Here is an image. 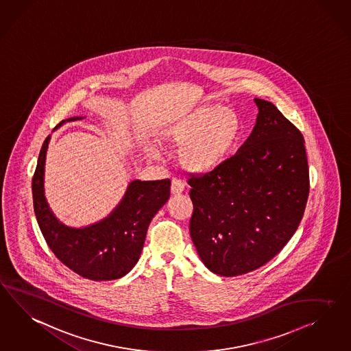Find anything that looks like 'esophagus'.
I'll return each mask as SVG.
<instances>
[{"label":"esophagus","instance_id":"34e87169","mask_svg":"<svg viewBox=\"0 0 351 351\" xmlns=\"http://www.w3.org/2000/svg\"><path fill=\"white\" fill-rule=\"evenodd\" d=\"M185 189V184L182 182V181L179 180V179H173L172 182H171V193L173 194V195H178V194H180Z\"/></svg>","mask_w":351,"mask_h":351}]
</instances>
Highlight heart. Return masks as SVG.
I'll return each mask as SVG.
<instances>
[{"mask_svg":"<svg viewBox=\"0 0 351 351\" xmlns=\"http://www.w3.org/2000/svg\"><path fill=\"white\" fill-rule=\"evenodd\" d=\"M241 119L228 107L202 106L167 125L163 142L182 145L179 161L186 170L207 172L230 156L241 135Z\"/></svg>","mask_w":351,"mask_h":351,"instance_id":"obj_1","label":"heart"}]
</instances>
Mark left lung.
Segmentation results:
<instances>
[{
  "label": "left lung",
  "instance_id": "left-lung-1",
  "mask_svg": "<svg viewBox=\"0 0 351 351\" xmlns=\"http://www.w3.org/2000/svg\"><path fill=\"white\" fill-rule=\"evenodd\" d=\"M244 145L204 173H190V237L209 271L234 277L277 256L299 228L309 195L303 134L275 104Z\"/></svg>",
  "mask_w": 351,
  "mask_h": 351
}]
</instances>
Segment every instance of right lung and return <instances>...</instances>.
Returning <instances> with one entry per match:
<instances>
[{"instance_id": "add662e5", "label": "right lung", "mask_w": 351, "mask_h": 351, "mask_svg": "<svg viewBox=\"0 0 351 351\" xmlns=\"http://www.w3.org/2000/svg\"><path fill=\"white\" fill-rule=\"evenodd\" d=\"M74 120L77 117L69 119ZM48 141L49 136L42 144L32 179L34 212L48 247L82 277L95 281L123 277L141 256L152 218L170 198V179L132 181L121 203L108 217L88 228H67L52 215L43 195Z\"/></svg>"}]
</instances>
